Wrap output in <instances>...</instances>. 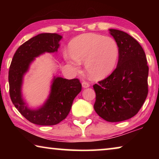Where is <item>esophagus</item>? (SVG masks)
<instances>
[{"label": "esophagus", "mask_w": 159, "mask_h": 159, "mask_svg": "<svg viewBox=\"0 0 159 159\" xmlns=\"http://www.w3.org/2000/svg\"><path fill=\"white\" fill-rule=\"evenodd\" d=\"M82 88H89V87H90V84L87 82H82Z\"/></svg>", "instance_id": "34e87169"}]
</instances>
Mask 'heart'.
Here are the masks:
<instances>
[{"mask_svg": "<svg viewBox=\"0 0 159 159\" xmlns=\"http://www.w3.org/2000/svg\"><path fill=\"white\" fill-rule=\"evenodd\" d=\"M69 52L64 55L66 61L75 71L79 70L80 62H85L86 71L93 80L109 76L116 68L119 56V48L114 39L93 33L74 38L69 43Z\"/></svg>", "mask_w": 159, "mask_h": 159, "instance_id": "heart-1", "label": "heart"}]
</instances>
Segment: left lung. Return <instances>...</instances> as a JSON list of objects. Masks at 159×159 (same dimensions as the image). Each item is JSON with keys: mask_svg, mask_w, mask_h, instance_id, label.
<instances>
[{"mask_svg": "<svg viewBox=\"0 0 159 159\" xmlns=\"http://www.w3.org/2000/svg\"><path fill=\"white\" fill-rule=\"evenodd\" d=\"M119 48L117 66L111 75L93 85L94 109L104 120L117 122L138 114L146 99L148 66L143 48L121 30L110 29Z\"/></svg>", "mask_w": 159, "mask_h": 159, "instance_id": "8db88e82", "label": "left lung"}]
</instances>
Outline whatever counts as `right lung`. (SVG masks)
<instances>
[{
    "label": "right lung",
    "instance_id": "obj_1",
    "mask_svg": "<svg viewBox=\"0 0 159 159\" xmlns=\"http://www.w3.org/2000/svg\"><path fill=\"white\" fill-rule=\"evenodd\" d=\"M62 36L56 33H41L19 46L14 53L8 71L9 93L17 110L30 122L38 125H55L66 118L74 99L82 90L78 79L55 77L46 101L38 108H30L22 96L24 76L35 58L45 53L57 52Z\"/></svg>",
    "mask_w": 159,
    "mask_h": 159
}]
</instances>
